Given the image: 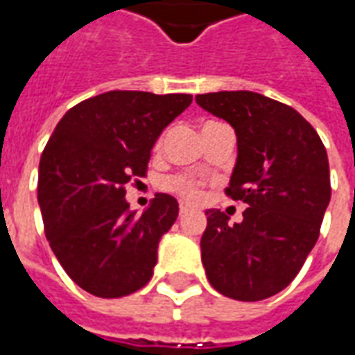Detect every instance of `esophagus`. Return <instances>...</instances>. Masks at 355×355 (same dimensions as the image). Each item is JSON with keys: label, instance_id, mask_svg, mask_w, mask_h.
I'll return each instance as SVG.
<instances>
[{"label": "esophagus", "instance_id": "1", "mask_svg": "<svg viewBox=\"0 0 355 355\" xmlns=\"http://www.w3.org/2000/svg\"><path fill=\"white\" fill-rule=\"evenodd\" d=\"M188 211H190V207H188V205H184V203H180V209H178V213H180V215H186Z\"/></svg>", "mask_w": 355, "mask_h": 355}]
</instances>
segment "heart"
I'll return each instance as SVG.
<instances>
[{"label":"heart","mask_w":355,"mask_h":355,"mask_svg":"<svg viewBox=\"0 0 355 355\" xmlns=\"http://www.w3.org/2000/svg\"><path fill=\"white\" fill-rule=\"evenodd\" d=\"M157 146H162V139L157 140ZM163 188L177 193L186 201H198L203 188V180L192 175H171L163 180Z\"/></svg>","instance_id":"heart-1"}]
</instances>
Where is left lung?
<instances>
[{"label": "left lung", "mask_w": 355, "mask_h": 355, "mask_svg": "<svg viewBox=\"0 0 355 355\" xmlns=\"http://www.w3.org/2000/svg\"><path fill=\"white\" fill-rule=\"evenodd\" d=\"M196 102L238 135L224 190L243 201V220L207 211L201 261L209 283L234 300H264L289 285L320 238L331 200L329 159L312 125L283 102L251 91L198 94Z\"/></svg>", "instance_id": "left-lung-1"}]
</instances>
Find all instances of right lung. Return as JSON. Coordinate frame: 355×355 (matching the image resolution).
Returning <instances> with one entry per match:
<instances>
[{
    "label": "right lung",
    "mask_w": 355,
    "mask_h": 355,
    "mask_svg": "<svg viewBox=\"0 0 355 355\" xmlns=\"http://www.w3.org/2000/svg\"><path fill=\"white\" fill-rule=\"evenodd\" d=\"M192 94L108 91L76 104L43 150L37 180L45 236L64 272L94 297L119 298L154 274L178 203L157 193L137 215L125 186L146 177L152 146Z\"/></svg>",
    "instance_id": "add662e5"
}]
</instances>
